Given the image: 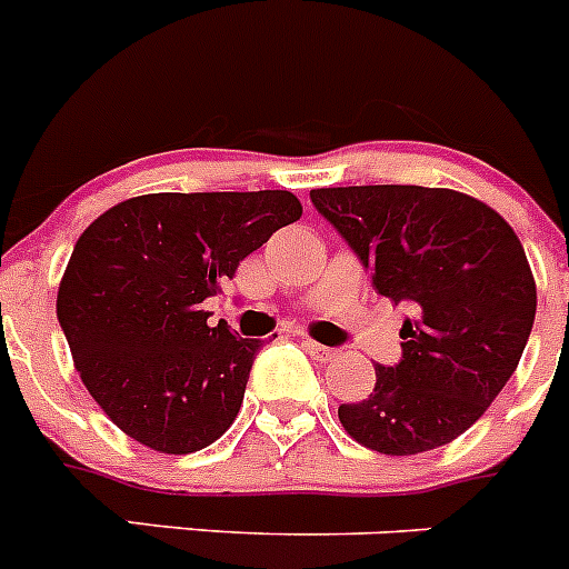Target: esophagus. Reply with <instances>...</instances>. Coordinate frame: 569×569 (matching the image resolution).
Instances as JSON below:
<instances>
[{
    "label": "esophagus",
    "instance_id": "1",
    "mask_svg": "<svg viewBox=\"0 0 569 569\" xmlns=\"http://www.w3.org/2000/svg\"><path fill=\"white\" fill-rule=\"evenodd\" d=\"M302 350H306V353H311L315 359H320V362H331V359L337 357V350L328 348V345L315 342V339H302Z\"/></svg>",
    "mask_w": 569,
    "mask_h": 569
}]
</instances>
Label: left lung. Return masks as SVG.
Returning a JSON list of instances; mask_svg holds the SVG:
<instances>
[{"instance_id":"8db88e82","label":"left lung","mask_w":569,"mask_h":569,"mask_svg":"<svg viewBox=\"0 0 569 569\" xmlns=\"http://www.w3.org/2000/svg\"><path fill=\"white\" fill-rule=\"evenodd\" d=\"M379 295L410 306L401 359L339 407L345 432L381 455H418L463 435L517 370L536 283L517 232L471 196L418 184L311 190Z\"/></svg>"}]
</instances>
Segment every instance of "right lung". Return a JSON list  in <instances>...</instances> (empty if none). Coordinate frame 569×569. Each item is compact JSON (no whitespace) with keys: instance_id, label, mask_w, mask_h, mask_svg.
<instances>
[{"instance_id":"add662e5","label":"right lung","mask_w":569,"mask_h":569,"mask_svg":"<svg viewBox=\"0 0 569 569\" xmlns=\"http://www.w3.org/2000/svg\"><path fill=\"white\" fill-rule=\"evenodd\" d=\"M300 216L289 190L148 193L83 230L58 322L89 396L129 438L190 455L230 429L263 342L207 326L204 300Z\"/></svg>"}]
</instances>
